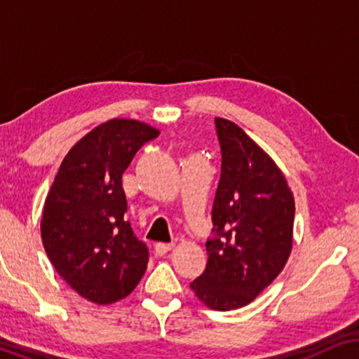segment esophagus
<instances>
[{
	"instance_id": "obj_1",
	"label": "esophagus",
	"mask_w": 359,
	"mask_h": 359,
	"mask_svg": "<svg viewBox=\"0 0 359 359\" xmlns=\"http://www.w3.org/2000/svg\"><path fill=\"white\" fill-rule=\"evenodd\" d=\"M173 248V243H156L155 245V252L156 255H165L166 252H170V250Z\"/></svg>"
}]
</instances>
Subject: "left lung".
<instances>
[{
  "label": "left lung",
  "mask_w": 359,
  "mask_h": 359,
  "mask_svg": "<svg viewBox=\"0 0 359 359\" xmlns=\"http://www.w3.org/2000/svg\"><path fill=\"white\" fill-rule=\"evenodd\" d=\"M214 124L220 180L208 264L191 289L214 311H233L283 271L292 247L294 198L281 170L237 124L220 117Z\"/></svg>",
  "instance_id": "8db88e82"
}]
</instances>
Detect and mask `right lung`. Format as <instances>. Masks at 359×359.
Masks as SVG:
<instances>
[{
  "label": "right lung",
  "mask_w": 359,
  "mask_h": 359,
  "mask_svg": "<svg viewBox=\"0 0 359 359\" xmlns=\"http://www.w3.org/2000/svg\"><path fill=\"white\" fill-rule=\"evenodd\" d=\"M158 134L132 119L97 126L72 147L48 191L43 248L57 273L88 301H121L145 274L149 248L124 217L122 175Z\"/></svg>",
  "instance_id": "right-lung-1"
}]
</instances>
